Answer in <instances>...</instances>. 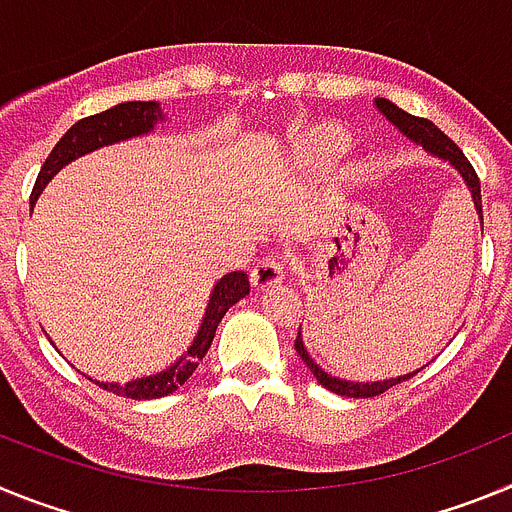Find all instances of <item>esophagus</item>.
Masks as SVG:
<instances>
[{
    "mask_svg": "<svg viewBox=\"0 0 512 512\" xmlns=\"http://www.w3.org/2000/svg\"><path fill=\"white\" fill-rule=\"evenodd\" d=\"M284 274H287V261L277 256V253H269L266 259H261L259 264L253 266L251 284L256 289H266L271 284H277L279 279H284Z\"/></svg>",
    "mask_w": 512,
    "mask_h": 512,
    "instance_id": "obj_1",
    "label": "esophagus"
}]
</instances>
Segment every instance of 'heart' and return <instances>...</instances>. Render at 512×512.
<instances>
[{"label":"heart","mask_w":512,"mask_h":512,"mask_svg":"<svg viewBox=\"0 0 512 512\" xmlns=\"http://www.w3.org/2000/svg\"><path fill=\"white\" fill-rule=\"evenodd\" d=\"M343 146H346V135L338 128H325L315 135V148L325 156H336L343 151Z\"/></svg>","instance_id":"b5f03b06"}]
</instances>
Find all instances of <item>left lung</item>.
<instances>
[{
    "label": "left lung",
    "instance_id": "8db88e82",
    "mask_svg": "<svg viewBox=\"0 0 512 512\" xmlns=\"http://www.w3.org/2000/svg\"><path fill=\"white\" fill-rule=\"evenodd\" d=\"M377 107L384 112V115H387V120H390L392 125H397V128L408 135L410 140L420 143V146H423L425 151H431L433 156L446 158V161H449V164L454 166L461 176H464V182H467L469 192H472L474 207H477L479 217H482V189H479V176H477V171H474V166L469 164V158L461 153V148L456 146L454 140H451L446 133H441V130H438L431 120L408 115V112L400 110L397 104H392L390 99H377ZM295 348H297V354H300V359L307 364V369L315 374V379L323 384L325 390L336 392V395H341V397H377V395H382V392L392 390L395 384L405 382V379H410L415 374V372L402 374V377L384 379V382H346V379L330 377L328 372H323V369H320V366L310 359V354H307V348H305V343H302L300 333H297V338H295Z\"/></svg>",
    "mask_w": 512,
    "mask_h": 512
}]
</instances>
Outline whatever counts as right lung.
Masks as SVG:
<instances>
[{"instance_id": "1", "label": "right lung", "mask_w": 512, "mask_h": 512, "mask_svg": "<svg viewBox=\"0 0 512 512\" xmlns=\"http://www.w3.org/2000/svg\"><path fill=\"white\" fill-rule=\"evenodd\" d=\"M158 120H164L161 110H158L156 102H122L110 107V110L99 112V115H89L84 120H79L76 125H71L66 130L61 140H58L53 151L48 153L45 164L40 166V174L35 179L33 194H30V202H38L40 192L53 176L63 169L66 164H71L74 158L84 156V153L94 151V148L110 146L117 140L133 138V135H143L148 130H153ZM251 292V282H248L246 271H230L225 274L220 282L212 289V297L207 302L205 320H202L200 330H197V338H194L192 346L187 348V354L176 361L174 366L164 369V372L153 374V377H140L133 382L117 384V382H97L102 390L112 392L117 397H130V400H156V397H166L174 390H179L184 382L194 374V369L200 366V361L205 359L207 348L212 346V338H215V330L223 320V315L228 312V307H233L235 302L243 300V297Z\"/></svg>"}]
</instances>
